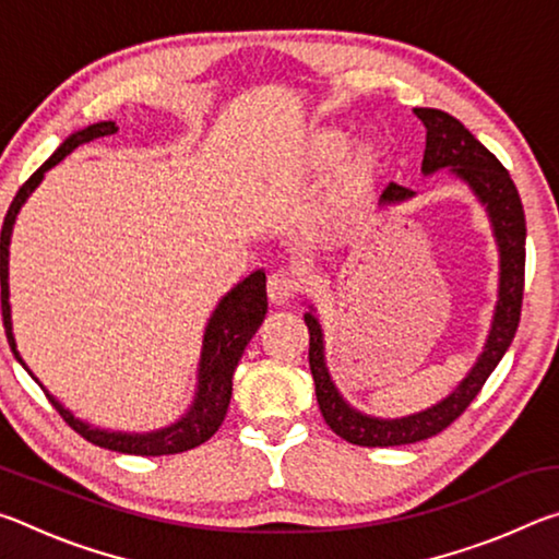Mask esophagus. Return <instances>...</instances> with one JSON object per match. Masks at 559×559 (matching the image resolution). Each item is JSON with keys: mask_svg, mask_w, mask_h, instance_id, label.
<instances>
[{"mask_svg": "<svg viewBox=\"0 0 559 559\" xmlns=\"http://www.w3.org/2000/svg\"><path fill=\"white\" fill-rule=\"evenodd\" d=\"M300 288L298 276H293L288 271H276L269 278V300L273 306H288V302L296 298Z\"/></svg>", "mask_w": 559, "mask_h": 559, "instance_id": "esophagus-1", "label": "esophagus"}]
</instances>
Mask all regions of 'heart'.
<instances>
[{
  "label": "heart",
  "mask_w": 559,
  "mask_h": 559,
  "mask_svg": "<svg viewBox=\"0 0 559 559\" xmlns=\"http://www.w3.org/2000/svg\"><path fill=\"white\" fill-rule=\"evenodd\" d=\"M349 135L340 128H310L296 145V163L302 175H330L325 194L328 219L337 224L353 222L372 202L384 169L380 145L362 143L349 151Z\"/></svg>",
  "instance_id": "heart-1"
}]
</instances>
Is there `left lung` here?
<instances>
[{
	"label": "left lung",
	"mask_w": 559,
	"mask_h": 559,
	"mask_svg": "<svg viewBox=\"0 0 559 559\" xmlns=\"http://www.w3.org/2000/svg\"><path fill=\"white\" fill-rule=\"evenodd\" d=\"M414 116L427 128V150H424L421 173L433 175L437 169L451 167V173L471 187L478 202L486 206L490 226L500 251V286L493 323L478 362L471 367L466 380L453 390L447 400L433 404L431 409L402 416V419H377L349 406L343 394L335 390L325 367L323 330L318 318L306 313V325L310 333L308 362L316 380L318 406L323 419L337 437H343L357 447H402L437 437L466 412V406L476 400L480 386L486 384L490 372L496 370L506 349L515 337L523 308L525 288V212L520 194L510 179L508 169L498 163V157L478 143L461 122L449 112L437 108H414ZM414 197L412 189L402 185H390L380 197V206H396Z\"/></svg>",
	"instance_id": "8db88e82"
}]
</instances>
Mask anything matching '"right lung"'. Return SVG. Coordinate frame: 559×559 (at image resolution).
I'll return each instance as SVG.
<instances>
[{"label": "right lung", "instance_id": "1", "mask_svg": "<svg viewBox=\"0 0 559 559\" xmlns=\"http://www.w3.org/2000/svg\"><path fill=\"white\" fill-rule=\"evenodd\" d=\"M118 126L112 120L93 122V126L73 132L63 140L59 150L46 159V163L36 169V173L26 179V182L19 187L14 202L9 204V212L4 216L2 231H0V286H2V320L7 330L9 347H12L14 357L22 362L26 372L32 374L29 367L24 365L22 355L16 353L14 333H12V308H9V241H12V229L16 222V214L22 210L24 202L29 200L44 175L49 173L53 165H59L66 155H71L79 145H86L91 140L116 135ZM269 310L266 300V273L253 271L249 278L226 293L219 300V306L210 318L204 330V343H202V359H200V377H197V394L194 402L189 406V412L182 419L169 424L165 429L150 431V433H126V431H108V429H96L91 424L75 419V416L66 409V406L46 392L49 402L56 406V412L63 416V421L69 427L81 433L83 439L96 443L100 449H110L118 453H132V456H167V453H182L194 447H200L206 439L214 437V431L222 427L226 409H229L231 402V377L236 365L243 355L249 340L257 335L259 325L263 323ZM34 377V374H32ZM36 380V377H34ZM39 382V380H36ZM44 386V384H41Z\"/></svg>", "mask_w": 559, "mask_h": 559}]
</instances>
